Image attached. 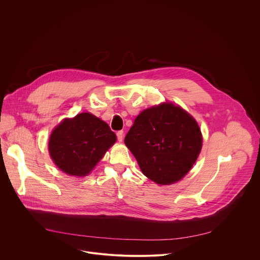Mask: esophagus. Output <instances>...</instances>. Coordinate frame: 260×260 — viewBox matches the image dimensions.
<instances>
[{
	"label": "esophagus",
	"instance_id": "34e87169",
	"mask_svg": "<svg viewBox=\"0 0 260 260\" xmlns=\"http://www.w3.org/2000/svg\"><path fill=\"white\" fill-rule=\"evenodd\" d=\"M116 136H117V140H118L119 142H122V139H123V131L117 132Z\"/></svg>",
	"mask_w": 260,
	"mask_h": 260
}]
</instances>
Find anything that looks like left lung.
I'll return each mask as SVG.
<instances>
[{
  "instance_id": "8db88e82",
  "label": "left lung",
  "mask_w": 260,
  "mask_h": 260,
  "mask_svg": "<svg viewBox=\"0 0 260 260\" xmlns=\"http://www.w3.org/2000/svg\"><path fill=\"white\" fill-rule=\"evenodd\" d=\"M124 143L147 178L170 185L190 171L201 153L203 137L189 113L173 103H162L142 111Z\"/></svg>"
}]
</instances>
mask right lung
<instances>
[{
  "mask_svg": "<svg viewBox=\"0 0 260 260\" xmlns=\"http://www.w3.org/2000/svg\"><path fill=\"white\" fill-rule=\"evenodd\" d=\"M116 142V135L96 116L85 112L63 119L51 133L49 154L71 176H87Z\"/></svg>",
  "mask_w": 260,
  "mask_h": 260,
  "instance_id": "right-lung-1",
  "label": "right lung"
}]
</instances>
